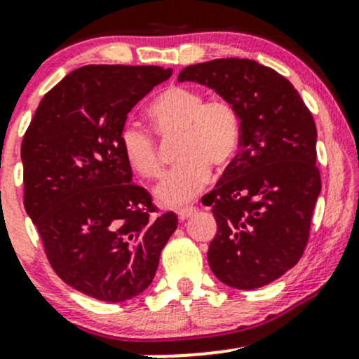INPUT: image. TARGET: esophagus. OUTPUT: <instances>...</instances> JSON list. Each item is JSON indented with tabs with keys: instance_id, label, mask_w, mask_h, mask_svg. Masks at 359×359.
Masks as SVG:
<instances>
[{
	"instance_id": "esophagus-1",
	"label": "esophagus",
	"mask_w": 359,
	"mask_h": 359,
	"mask_svg": "<svg viewBox=\"0 0 359 359\" xmlns=\"http://www.w3.org/2000/svg\"><path fill=\"white\" fill-rule=\"evenodd\" d=\"M194 212H196V208H192V205H187V208L179 209V211H177V216H179L180 221H185V219H189V217H191Z\"/></svg>"
}]
</instances>
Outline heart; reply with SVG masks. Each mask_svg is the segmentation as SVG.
Returning a JSON list of instances; mask_svg holds the SVG:
<instances>
[{"label":"heart","instance_id":"heart-1","mask_svg":"<svg viewBox=\"0 0 359 359\" xmlns=\"http://www.w3.org/2000/svg\"><path fill=\"white\" fill-rule=\"evenodd\" d=\"M147 114L162 138H175L174 156L179 163L156 185L162 205L179 208L194 199L209 182L211 165L224 168L240 145V116L224 100H208L201 90L170 86L156 94ZM121 147L128 165L145 179L163 170L151 133L137 123L121 131Z\"/></svg>","mask_w":359,"mask_h":359}]
</instances>
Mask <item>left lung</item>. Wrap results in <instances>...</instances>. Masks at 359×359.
<instances>
[{"label":"left lung","instance_id":"1","mask_svg":"<svg viewBox=\"0 0 359 359\" xmlns=\"http://www.w3.org/2000/svg\"><path fill=\"white\" fill-rule=\"evenodd\" d=\"M179 82H197L240 116V154L204 197L216 217L212 273L228 287H265L297 265L320 192L317 130L297 89L250 59L189 65Z\"/></svg>","mask_w":359,"mask_h":359}]
</instances>
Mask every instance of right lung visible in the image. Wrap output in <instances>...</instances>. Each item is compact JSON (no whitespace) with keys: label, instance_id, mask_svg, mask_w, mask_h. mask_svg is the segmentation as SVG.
Returning a JSON list of instances; mask_svg holds the SVG:
<instances>
[{"label":"right lung","instance_id":"add662e5","mask_svg":"<svg viewBox=\"0 0 359 359\" xmlns=\"http://www.w3.org/2000/svg\"><path fill=\"white\" fill-rule=\"evenodd\" d=\"M172 76L156 65H86L40 101L22 143L25 209L55 273L82 294L145 292L177 229L131 184L121 131L131 108Z\"/></svg>","mask_w":359,"mask_h":359}]
</instances>
